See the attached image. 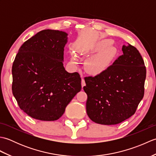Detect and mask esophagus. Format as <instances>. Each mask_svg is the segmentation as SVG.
I'll return each instance as SVG.
<instances>
[{"label":"esophagus","mask_w":156,"mask_h":156,"mask_svg":"<svg viewBox=\"0 0 156 156\" xmlns=\"http://www.w3.org/2000/svg\"><path fill=\"white\" fill-rule=\"evenodd\" d=\"M81 78H82V87H84V86L86 85V83H85V80H84V78H83V76L82 75H81Z\"/></svg>","instance_id":"esophagus-1"}]
</instances>
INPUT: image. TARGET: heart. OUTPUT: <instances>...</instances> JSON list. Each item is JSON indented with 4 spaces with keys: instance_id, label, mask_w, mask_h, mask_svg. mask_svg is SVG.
<instances>
[{
    "instance_id": "b5f03b06",
    "label": "heart",
    "mask_w": 156,
    "mask_h": 156,
    "mask_svg": "<svg viewBox=\"0 0 156 156\" xmlns=\"http://www.w3.org/2000/svg\"><path fill=\"white\" fill-rule=\"evenodd\" d=\"M107 42H103L102 46H104ZM111 59V54L108 52H105L104 54L99 55L98 56L89 60L86 64V69L88 72L92 74H98L107 67L108 62ZM72 61L74 63L77 62V59L75 56H73Z\"/></svg>"
}]
</instances>
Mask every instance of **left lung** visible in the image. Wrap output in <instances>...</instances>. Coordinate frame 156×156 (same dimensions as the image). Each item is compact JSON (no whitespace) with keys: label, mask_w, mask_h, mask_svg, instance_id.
Here are the masks:
<instances>
[{"label":"left lung","mask_w":156,"mask_h":156,"mask_svg":"<svg viewBox=\"0 0 156 156\" xmlns=\"http://www.w3.org/2000/svg\"><path fill=\"white\" fill-rule=\"evenodd\" d=\"M113 64L94 76L85 77L87 115L101 125H116L131 117L144 95L146 69L137 49L129 44Z\"/></svg>","instance_id":"obj_1"}]
</instances>
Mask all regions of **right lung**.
<instances>
[{
    "label": "right lung",
    "instance_id": "add662e5",
    "mask_svg": "<svg viewBox=\"0 0 156 156\" xmlns=\"http://www.w3.org/2000/svg\"><path fill=\"white\" fill-rule=\"evenodd\" d=\"M64 31L45 29L19 48L12 67V91L20 108L40 121H55L81 90L78 72L66 70Z\"/></svg>",
    "mask_w": 156,
    "mask_h": 156
}]
</instances>
